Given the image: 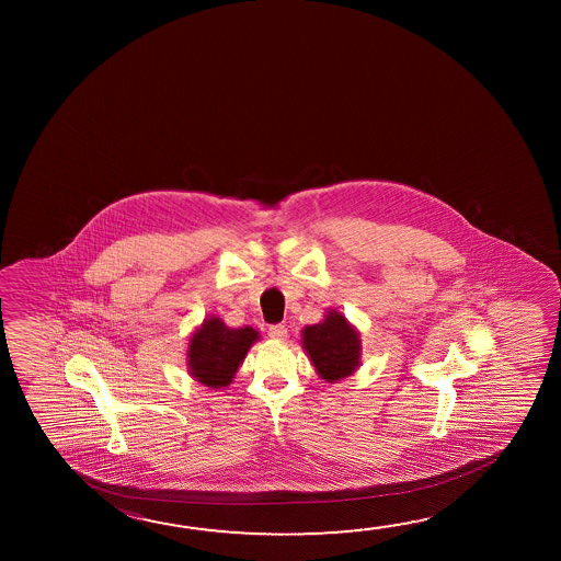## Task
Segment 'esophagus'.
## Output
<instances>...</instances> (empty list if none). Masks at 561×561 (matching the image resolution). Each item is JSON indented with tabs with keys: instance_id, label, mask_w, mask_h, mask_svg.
<instances>
[{
	"instance_id": "1",
	"label": "esophagus",
	"mask_w": 561,
	"mask_h": 561,
	"mask_svg": "<svg viewBox=\"0 0 561 561\" xmlns=\"http://www.w3.org/2000/svg\"><path fill=\"white\" fill-rule=\"evenodd\" d=\"M267 334L272 336V339L284 340L287 336V329H285L284 324H272L270 329H267Z\"/></svg>"
}]
</instances>
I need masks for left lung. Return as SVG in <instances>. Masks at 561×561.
<instances>
[{"instance_id": "8db88e82", "label": "left lung", "mask_w": 561, "mask_h": 561, "mask_svg": "<svg viewBox=\"0 0 561 561\" xmlns=\"http://www.w3.org/2000/svg\"><path fill=\"white\" fill-rule=\"evenodd\" d=\"M304 348L319 376L329 383L350 376L358 368V332L350 327L340 312H329L324 321L307 327L304 331Z\"/></svg>"}]
</instances>
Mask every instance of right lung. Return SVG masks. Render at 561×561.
<instances>
[{
    "label": "right lung",
    "instance_id": "1",
    "mask_svg": "<svg viewBox=\"0 0 561 561\" xmlns=\"http://www.w3.org/2000/svg\"><path fill=\"white\" fill-rule=\"evenodd\" d=\"M257 332L250 327L229 329L221 319H205L193 334L187 350L190 374L203 386L221 389L229 386Z\"/></svg>",
    "mask_w": 561,
    "mask_h": 561
}]
</instances>
